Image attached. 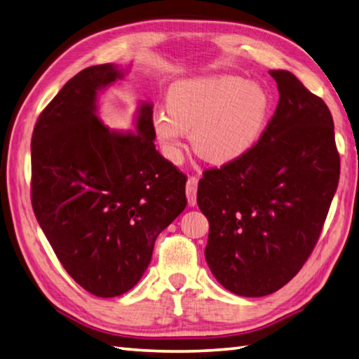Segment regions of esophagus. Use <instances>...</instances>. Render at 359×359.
I'll list each match as a JSON object with an SVG mask.
<instances>
[{"instance_id":"esophagus-1","label":"esophagus","mask_w":359,"mask_h":359,"mask_svg":"<svg viewBox=\"0 0 359 359\" xmlns=\"http://www.w3.org/2000/svg\"><path fill=\"white\" fill-rule=\"evenodd\" d=\"M196 193H197V179L189 177L187 182V199L191 207L196 205Z\"/></svg>"}]
</instances>
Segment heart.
Here are the masks:
<instances>
[{
  "label": "heart",
  "instance_id": "heart-1",
  "mask_svg": "<svg viewBox=\"0 0 359 359\" xmlns=\"http://www.w3.org/2000/svg\"><path fill=\"white\" fill-rule=\"evenodd\" d=\"M270 111L262 85L238 75H205L174 83L166 111L152 114V129L163 156L179 162L185 134L196 154L212 165L245 156L261 139Z\"/></svg>",
  "mask_w": 359,
  "mask_h": 359
}]
</instances>
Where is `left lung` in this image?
Wrapping results in <instances>:
<instances>
[{"label": "left lung", "mask_w": 359, "mask_h": 359, "mask_svg": "<svg viewBox=\"0 0 359 359\" xmlns=\"http://www.w3.org/2000/svg\"><path fill=\"white\" fill-rule=\"evenodd\" d=\"M279 103L245 156L208 170L197 205L208 219L205 259L222 287L245 297L278 292L307 261L339 180L332 114L284 69L270 71Z\"/></svg>", "instance_id": "obj_1"}]
</instances>
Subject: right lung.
Masks as SVG:
<instances>
[{
  "mask_svg": "<svg viewBox=\"0 0 359 359\" xmlns=\"http://www.w3.org/2000/svg\"><path fill=\"white\" fill-rule=\"evenodd\" d=\"M131 65L89 66L38 117L32 134V207L71 278L114 297L147 271L157 236L187 207L185 175L156 149L152 104L134 129L103 123L100 97Z\"/></svg>",
  "mask_w": 359,
  "mask_h": 359,
  "instance_id": "add662e5",
  "label": "right lung"
}]
</instances>
